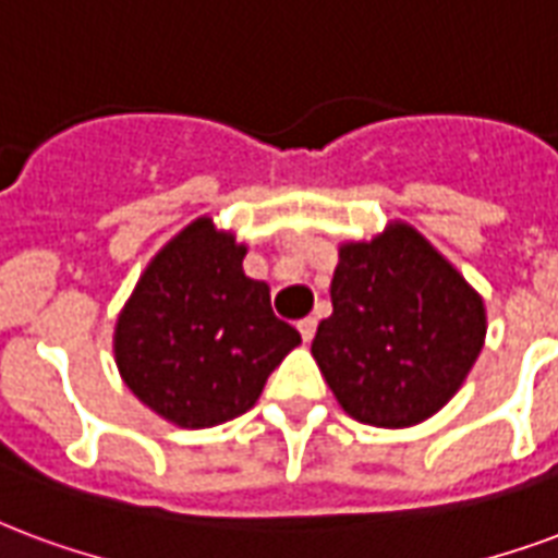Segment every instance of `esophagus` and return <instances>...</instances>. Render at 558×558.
<instances>
[{"mask_svg": "<svg viewBox=\"0 0 558 558\" xmlns=\"http://www.w3.org/2000/svg\"><path fill=\"white\" fill-rule=\"evenodd\" d=\"M299 331H301V340L311 342L313 333H316V319H313V316H307V319H301L299 322Z\"/></svg>", "mask_w": 558, "mask_h": 558, "instance_id": "obj_1", "label": "esophagus"}]
</instances>
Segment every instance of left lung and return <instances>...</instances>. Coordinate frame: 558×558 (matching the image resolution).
I'll return each instance as SVG.
<instances>
[{"label":"left lung","mask_w":558,"mask_h":558,"mask_svg":"<svg viewBox=\"0 0 558 558\" xmlns=\"http://www.w3.org/2000/svg\"><path fill=\"white\" fill-rule=\"evenodd\" d=\"M331 304L311 352L342 411L378 428L435 416L461 390L488 331L482 295L405 221L369 242H342Z\"/></svg>","instance_id":"obj_1"}]
</instances>
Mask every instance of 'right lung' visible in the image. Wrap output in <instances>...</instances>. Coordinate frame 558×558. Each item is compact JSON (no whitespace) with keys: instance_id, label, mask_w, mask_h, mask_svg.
<instances>
[{"instance_id":"right-lung-1","label":"right lung","mask_w":558,"mask_h":558,"mask_svg":"<svg viewBox=\"0 0 558 558\" xmlns=\"http://www.w3.org/2000/svg\"><path fill=\"white\" fill-rule=\"evenodd\" d=\"M245 242L195 218L147 263L114 322V363L138 402L180 428L245 414L301 342L271 313L268 283L247 278Z\"/></svg>"}]
</instances>
